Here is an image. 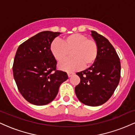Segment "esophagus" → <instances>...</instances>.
Returning a JSON list of instances; mask_svg holds the SVG:
<instances>
[{"mask_svg": "<svg viewBox=\"0 0 135 135\" xmlns=\"http://www.w3.org/2000/svg\"><path fill=\"white\" fill-rule=\"evenodd\" d=\"M73 75H74V74H73V73H68V76H69V77H72Z\"/></svg>", "mask_w": 135, "mask_h": 135, "instance_id": "obj_1", "label": "esophagus"}]
</instances>
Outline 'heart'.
Here are the masks:
<instances>
[{
  "label": "heart",
  "instance_id": "1",
  "mask_svg": "<svg viewBox=\"0 0 135 135\" xmlns=\"http://www.w3.org/2000/svg\"><path fill=\"white\" fill-rule=\"evenodd\" d=\"M50 51L57 61H61L71 52V60L63 61L59 69L66 72L79 70L84 66H91L98 56V46L93 39L81 33H74L65 37L60 41L55 39L50 45Z\"/></svg>",
  "mask_w": 135,
  "mask_h": 135
}]
</instances>
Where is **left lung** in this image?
<instances>
[{
  "label": "left lung",
  "instance_id": "1",
  "mask_svg": "<svg viewBox=\"0 0 135 135\" xmlns=\"http://www.w3.org/2000/svg\"><path fill=\"white\" fill-rule=\"evenodd\" d=\"M91 36L98 46V56L92 66L76 73L80 83L75 92L80 102L96 107L107 102L118 86L120 62L117 52L108 39L95 31Z\"/></svg>",
  "mask_w": 135,
  "mask_h": 135
}]
</instances>
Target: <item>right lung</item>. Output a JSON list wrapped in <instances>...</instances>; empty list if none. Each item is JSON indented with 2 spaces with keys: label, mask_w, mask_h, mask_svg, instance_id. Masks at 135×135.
Segmentation results:
<instances>
[{
  "label": "right lung",
  "mask_w": 135,
  "mask_h": 135,
  "mask_svg": "<svg viewBox=\"0 0 135 135\" xmlns=\"http://www.w3.org/2000/svg\"><path fill=\"white\" fill-rule=\"evenodd\" d=\"M60 32L44 31L18 47L13 66V76L20 93L27 101L44 105L56 97L60 85L67 80L66 72L57 70V61L50 45Z\"/></svg>",
  "instance_id": "1"
}]
</instances>
